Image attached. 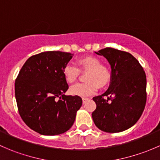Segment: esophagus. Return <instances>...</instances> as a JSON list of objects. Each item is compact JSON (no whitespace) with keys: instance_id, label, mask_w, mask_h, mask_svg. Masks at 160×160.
Listing matches in <instances>:
<instances>
[{"instance_id":"1","label":"esophagus","mask_w":160,"mask_h":160,"mask_svg":"<svg viewBox=\"0 0 160 160\" xmlns=\"http://www.w3.org/2000/svg\"><path fill=\"white\" fill-rule=\"evenodd\" d=\"M82 100H83V104H85V103H86L87 101H88V100H89V98H82Z\"/></svg>"}]
</instances>
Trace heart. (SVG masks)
I'll return each instance as SVG.
<instances>
[{
    "mask_svg": "<svg viewBox=\"0 0 160 160\" xmlns=\"http://www.w3.org/2000/svg\"><path fill=\"white\" fill-rule=\"evenodd\" d=\"M77 68L73 65L67 64L63 69V76L68 83H72L78 79L80 72H85L84 80L86 83H77L71 87V94L86 97L93 94L98 88H104L109 84L111 72L109 67L101 63L98 57L87 56L77 61Z\"/></svg>",
    "mask_w": 160,
    "mask_h": 160,
    "instance_id": "b5f03b06",
    "label": "heart"
}]
</instances>
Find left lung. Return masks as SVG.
Segmentation results:
<instances>
[{
    "instance_id": "obj_1",
    "label": "left lung",
    "mask_w": 160,
    "mask_h": 160,
    "mask_svg": "<svg viewBox=\"0 0 160 160\" xmlns=\"http://www.w3.org/2000/svg\"><path fill=\"white\" fill-rule=\"evenodd\" d=\"M95 53L108 59L111 79L107 91L93 98L97 105L92 113L93 122L103 132H123L138 122L145 109L146 73L138 61L127 52L108 47Z\"/></svg>"
}]
</instances>
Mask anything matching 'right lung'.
<instances>
[{
    "instance_id": "1",
    "label": "right lung",
    "mask_w": 160,
    "mask_h": 160,
    "mask_svg": "<svg viewBox=\"0 0 160 160\" xmlns=\"http://www.w3.org/2000/svg\"><path fill=\"white\" fill-rule=\"evenodd\" d=\"M72 54L48 51L27 59L14 83L19 114L31 129L44 135H59L73 125L82 105L80 97L64 94L69 86L63 69Z\"/></svg>"
}]
</instances>
